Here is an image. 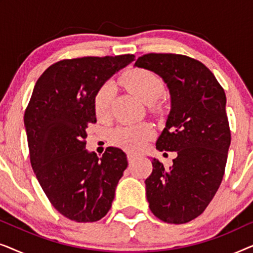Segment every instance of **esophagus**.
Masks as SVG:
<instances>
[{
  "label": "esophagus",
  "mask_w": 253,
  "mask_h": 253,
  "mask_svg": "<svg viewBox=\"0 0 253 253\" xmlns=\"http://www.w3.org/2000/svg\"><path fill=\"white\" fill-rule=\"evenodd\" d=\"M126 157H127V161H129V164H132V162L137 159V155L133 153H127Z\"/></svg>",
  "instance_id": "obj_1"
}]
</instances>
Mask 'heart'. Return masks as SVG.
I'll return each mask as SVG.
<instances>
[{"mask_svg": "<svg viewBox=\"0 0 253 253\" xmlns=\"http://www.w3.org/2000/svg\"><path fill=\"white\" fill-rule=\"evenodd\" d=\"M124 87L147 103L151 109L158 107V99L164 92V83L157 74L147 69L132 68L124 72L121 77ZM114 84L107 82L100 86L94 95V110L96 116L106 119L109 116L110 106L114 95ZM154 131L150 124L139 123L119 127L113 133V141L127 151H139L153 136Z\"/></svg>", "mask_w": 253, "mask_h": 253, "instance_id": "obj_1", "label": "heart"}]
</instances>
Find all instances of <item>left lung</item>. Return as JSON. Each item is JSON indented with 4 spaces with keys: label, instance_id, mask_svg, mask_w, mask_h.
Masks as SVG:
<instances>
[{
    "label": "left lung",
    "instance_id": "1",
    "mask_svg": "<svg viewBox=\"0 0 253 253\" xmlns=\"http://www.w3.org/2000/svg\"><path fill=\"white\" fill-rule=\"evenodd\" d=\"M134 65L162 77L171 96L155 145L177 157L168 169L152 160L145 181L150 210L164 222L186 223L205 211L222 182L231 139L226 93L205 64L185 55L145 54Z\"/></svg>",
    "mask_w": 253,
    "mask_h": 253
}]
</instances>
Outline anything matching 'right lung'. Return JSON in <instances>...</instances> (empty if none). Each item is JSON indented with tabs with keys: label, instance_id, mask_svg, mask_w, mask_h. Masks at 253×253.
<instances>
[{
	"label": "right lung",
	"instance_id": "right-lung-1",
	"mask_svg": "<svg viewBox=\"0 0 253 253\" xmlns=\"http://www.w3.org/2000/svg\"><path fill=\"white\" fill-rule=\"evenodd\" d=\"M134 55L67 58L47 68L24 114L34 174L55 210L76 222H94L112 207L127 167L126 155L107 147L99 158L86 150V129L96 123L100 86Z\"/></svg>",
	"mask_w": 253,
	"mask_h": 253
}]
</instances>
